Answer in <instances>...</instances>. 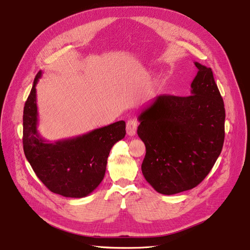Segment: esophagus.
Masks as SVG:
<instances>
[{"mask_svg": "<svg viewBox=\"0 0 250 250\" xmlns=\"http://www.w3.org/2000/svg\"><path fill=\"white\" fill-rule=\"evenodd\" d=\"M137 125L138 123L135 120H129L126 123V133L129 136H133L136 133V129H137Z\"/></svg>", "mask_w": 250, "mask_h": 250, "instance_id": "34e87169", "label": "esophagus"}]
</instances>
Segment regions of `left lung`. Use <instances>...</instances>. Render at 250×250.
<instances>
[{
    "mask_svg": "<svg viewBox=\"0 0 250 250\" xmlns=\"http://www.w3.org/2000/svg\"><path fill=\"white\" fill-rule=\"evenodd\" d=\"M191 95H161L141 111L137 134L146 153L141 171L155 191L193 189L209 173L225 140V104L212 71L195 62Z\"/></svg>",
    "mask_w": 250,
    "mask_h": 250,
    "instance_id": "1",
    "label": "left lung"
}]
</instances>
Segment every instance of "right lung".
<instances>
[{
	"label": "right lung",
	"instance_id": "1",
	"mask_svg": "<svg viewBox=\"0 0 250 250\" xmlns=\"http://www.w3.org/2000/svg\"><path fill=\"white\" fill-rule=\"evenodd\" d=\"M42 72L35 76L23 108L24 155L40 180L53 193L67 198H84L103 181L106 160L116 142L125 135L120 121L85 134L48 142L38 131L37 86Z\"/></svg>",
	"mask_w": 250,
	"mask_h": 250
}]
</instances>
